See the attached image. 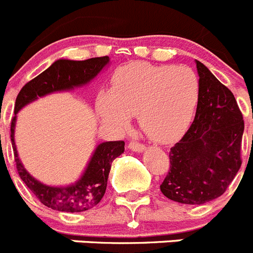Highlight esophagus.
Here are the masks:
<instances>
[{
  "label": "esophagus",
  "instance_id": "esophagus-1",
  "mask_svg": "<svg viewBox=\"0 0 253 253\" xmlns=\"http://www.w3.org/2000/svg\"><path fill=\"white\" fill-rule=\"evenodd\" d=\"M128 147L130 148L131 151H135V152H142V151H144L146 146H144V144H142V143H139V142L131 141L130 143H129Z\"/></svg>",
  "mask_w": 253,
  "mask_h": 253
}]
</instances>
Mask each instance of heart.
I'll return each instance as SVG.
<instances>
[{"instance_id":"obj_1","label":"heart","mask_w":253,"mask_h":253,"mask_svg":"<svg viewBox=\"0 0 253 253\" xmlns=\"http://www.w3.org/2000/svg\"><path fill=\"white\" fill-rule=\"evenodd\" d=\"M200 97V83L184 66L133 62L114 75L98 110L106 123L125 128L137 116L139 128L157 143H170L188 129Z\"/></svg>"}]
</instances>
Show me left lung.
I'll use <instances>...</instances> for the list:
<instances>
[{
  "label": "left lung",
  "instance_id": "8db88e82",
  "mask_svg": "<svg viewBox=\"0 0 253 253\" xmlns=\"http://www.w3.org/2000/svg\"><path fill=\"white\" fill-rule=\"evenodd\" d=\"M200 97L196 116L170 148V170L160 189L170 200L202 205L220 197L242 165L245 122L234 96L202 62L196 61Z\"/></svg>",
  "mask_w": 253,
  "mask_h": 253
}]
</instances>
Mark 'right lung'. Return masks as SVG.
<instances>
[{
	"mask_svg": "<svg viewBox=\"0 0 253 253\" xmlns=\"http://www.w3.org/2000/svg\"><path fill=\"white\" fill-rule=\"evenodd\" d=\"M109 56L93 57L84 61L57 60L38 77L28 82L20 89L15 101L14 118L11 119V143L14 148L15 164L21 180L33 192L44 206L64 212H82L96 206L106 192L107 179L111 169V163L124 152V141L103 142L97 146L87 169L82 178L68 187H51L38 182L25 170L19 159L15 146L14 133L16 114L21 107L36 101L38 97L70 90L89 83L106 65L109 64Z\"/></svg>",
	"mask_w": 253,
	"mask_h": 253,
	"instance_id": "add662e5",
	"label": "right lung"
}]
</instances>
